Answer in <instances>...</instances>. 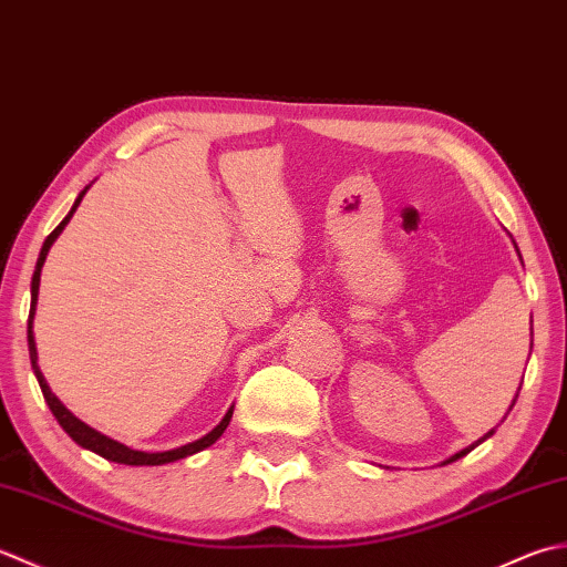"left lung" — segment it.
Masks as SVG:
<instances>
[{
	"mask_svg": "<svg viewBox=\"0 0 567 567\" xmlns=\"http://www.w3.org/2000/svg\"><path fill=\"white\" fill-rule=\"evenodd\" d=\"M518 389H522V386H518ZM516 396H518V394H516ZM514 403H516V399H514ZM514 403H512V406H514ZM509 411H512V409H509ZM489 435H494V429H492V431H489L487 435H484V437H480V441H477V443H472L470 447H465V450H460V453H455L453 457H447V460L443 462V465H447V462H455V460H460V457H465V455L470 453V450H475V447H477L480 443H484V441H487V437H489Z\"/></svg>",
	"mask_w": 567,
	"mask_h": 567,
	"instance_id": "8db88e82",
	"label": "left lung"
}]
</instances>
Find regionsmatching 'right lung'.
Returning a JSON list of instances; mask_svg holds the SVG:
<instances>
[{
    "label": "right lung",
    "mask_w": 567,
    "mask_h": 567,
    "mask_svg": "<svg viewBox=\"0 0 567 567\" xmlns=\"http://www.w3.org/2000/svg\"><path fill=\"white\" fill-rule=\"evenodd\" d=\"M87 193V188L78 195L75 198V205L71 207V213H68L65 217H63V223L58 225L53 233L45 237V241H43V247H41V254H39V261H37V271H33V279H31V310H29V357H31V367H33V374H37V379H39V386H41V391H43V399H45V403H49V409L53 411V415H55V421L61 423V429L73 437V441L80 445V447H85V450H92V453H97L100 457H105V460H112V462H120V465H166V462H176V460H181V457H188V455H195V453H200V450H205V447H210L219 435L225 433V429L229 425V419H233V411H235V406H229V411L225 413V419L219 421V425H215V429L207 433V435H203L200 441H193V443H188V445H181V447H176V450H166V453H144V450H132V447H126L124 443H117V441H112V437H107V435H102L100 431H95V429H90L87 423H83L80 419H75V415L68 411L61 401H58V396L53 394L51 391V386L45 384V379H43V374H41V369H39V364H37V360H39V354H37V340H33V316H37V300H39V284H41V269H43V261H45V254H49V249H51V245L53 241L58 239V235L63 233V227L71 223V217H73V213L78 210V205H80V200H83V195Z\"/></svg>",
    "instance_id": "add662e5"
}]
</instances>
